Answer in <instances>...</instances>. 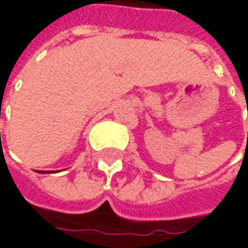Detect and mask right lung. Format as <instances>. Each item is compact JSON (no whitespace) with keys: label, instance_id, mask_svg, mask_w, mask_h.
Wrapping results in <instances>:
<instances>
[{"label":"right lung","instance_id":"obj_1","mask_svg":"<svg viewBox=\"0 0 248 248\" xmlns=\"http://www.w3.org/2000/svg\"><path fill=\"white\" fill-rule=\"evenodd\" d=\"M41 173H46V172H50V171H40Z\"/></svg>","mask_w":248,"mask_h":248}]
</instances>
